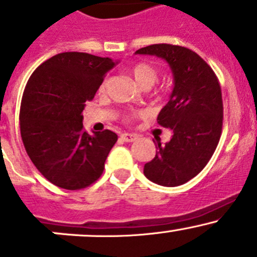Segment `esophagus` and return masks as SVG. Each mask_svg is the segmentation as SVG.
Wrapping results in <instances>:
<instances>
[{
    "instance_id": "34e87169",
    "label": "esophagus",
    "mask_w": 257,
    "mask_h": 257,
    "mask_svg": "<svg viewBox=\"0 0 257 257\" xmlns=\"http://www.w3.org/2000/svg\"><path fill=\"white\" fill-rule=\"evenodd\" d=\"M120 139L123 142H126V143H131V142H134L136 139H138V137L136 134H131V133H123L120 136Z\"/></svg>"
}]
</instances>
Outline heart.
Here are the masks:
<instances>
[{"instance_id": "b5f03b06", "label": "heart", "mask_w": 257, "mask_h": 257, "mask_svg": "<svg viewBox=\"0 0 257 257\" xmlns=\"http://www.w3.org/2000/svg\"><path fill=\"white\" fill-rule=\"evenodd\" d=\"M131 74L134 80L138 83L141 87H152L158 79V69L155 68L153 64L145 63V62H141V63L134 64L131 68ZM105 82L102 83L100 85V90H104Z\"/></svg>"}]
</instances>
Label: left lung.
I'll use <instances>...</instances> for the list:
<instances>
[{
    "instance_id": "1",
    "label": "left lung",
    "mask_w": 257,
    "mask_h": 257,
    "mask_svg": "<svg viewBox=\"0 0 257 257\" xmlns=\"http://www.w3.org/2000/svg\"><path fill=\"white\" fill-rule=\"evenodd\" d=\"M136 54L162 58L172 69L174 87L158 123L173 132L162 145L157 139L154 159L144 165V175L163 186L185 184L199 174L214 154L221 136V88L214 71L191 49L152 45Z\"/></svg>"
}]
</instances>
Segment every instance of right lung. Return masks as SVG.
<instances>
[{
  "instance_id": "right-lung-1",
  "label": "right lung",
  "mask_w": 257,
  "mask_h": 257,
  "mask_svg": "<svg viewBox=\"0 0 257 257\" xmlns=\"http://www.w3.org/2000/svg\"><path fill=\"white\" fill-rule=\"evenodd\" d=\"M118 61L82 52L56 54L36 68L20 112L23 145L38 172L54 185L77 190L102 175L116 137L83 129L85 102Z\"/></svg>"
}]
</instances>
